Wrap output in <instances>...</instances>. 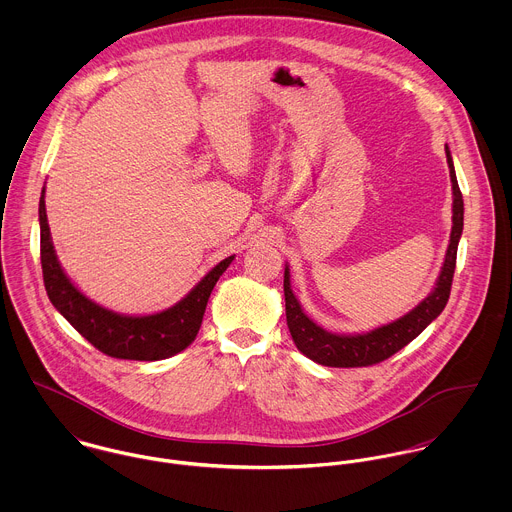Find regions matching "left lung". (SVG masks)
Here are the masks:
<instances>
[{"mask_svg": "<svg viewBox=\"0 0 512 512\" xmlns=\"http://www.w3.org/2000/svg\"><path fill=\"white\" fill-rule=\"evenodd\" d=\"M451 189H453V226L449 236V246L445 254V262L439 274L438 284L420 305H416L404 317L382 325L374 331L361 335H335L321 329L313 323L297 303L290 286V270L286 266L284 272V295H286V319L288 329L292 333L295 347L319 365L335 366V368H355V366H370L386 361L400 349H404L410 341H414L436 317L443 311L453 282L457 244L463 232V197L457 185L453 159L449 147L445 146Z\"/></svg>", "mask_w": 512, "mask_h": 512, "instance_id": "obj_1", "label": "left lung"}]
</instances>
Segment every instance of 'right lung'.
<instances>
[{"instance_id": "1", "label": "right lung", "mask_w": 512, "mask_h": 512, "mask_svg": "<svg viewBox=\"0 0 512 512\" xmlns=\"http://www.w3.org/2000/svg\"><path fill=\"white\" fill-rule=\"evenodd\" d=\"M39 224L43 282L51 303L90 345L114 359L161 361L187 349L201 329L215 284L234 260V256L224 258L179 303L165 311L142 317L120 315L78 292L63 272L49 232L45 189L39 201Z\"/></svg>"}]
</instances>
